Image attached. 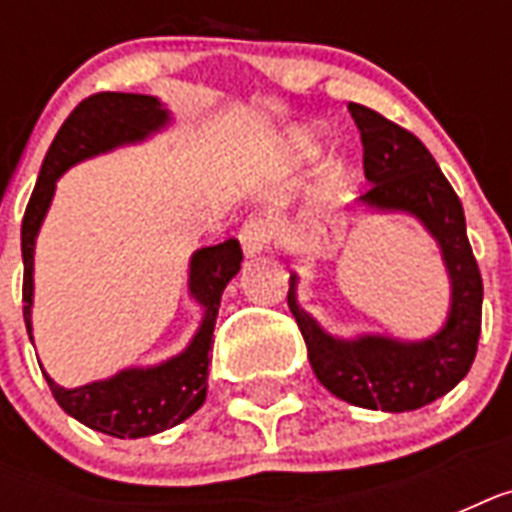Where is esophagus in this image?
<instances>
[{
  "label": "esophagus",
  "instance_id": "obj_1",
  "mask_svg": "<svg viewBox=\"0 0 512 512\" xmlns=\"http://www.w3.org/2000/svg\"><path fill=\"white\" fill-rule=\"evenodd\" d=\"M239 241L241 249H244V255H260V252H265V249L271 247V225L265 223L263 217H249L247 223L241 225Z\"/></svg>",
  "mask_w": 512,
  "mask_h": 512
}]
</instances>
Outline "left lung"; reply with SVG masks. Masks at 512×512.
Returning a JSON list of instances; mask_svg holds the SVG:
<instances>
[{"label": "left lung", "mask_w": 512, "mask_h": 512, "mask_svg": "<svg viewBox=\"0 0 512 512\" xmlns=\"http://www.w3.org/2000/svg\"><path fill=\"white\" fill-rule=\"evenodd\" d=\"M361 132L369 191L358 204L374 212L417 217L444 257L452 303L444 327L417 342L382 335L342 340L321 329L297 303V276L289 279V311L308 345V361L329 393L364 409L412 412L446 396L470 372L481 335L484 281L465 231L462 201L420 138L372 108L348 103Z\"/></svg>", "instance_id": "left-lung-1"}]
</instances>
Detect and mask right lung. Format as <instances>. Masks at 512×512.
Listing matches in <instances>:
<instances>
[{"instance_id": "right-lung-1", "label": "right lung", "mask_w": 512, "mask_h": 512, "mask_svg": "<svg viewBox=\"0 0 512 512\" xmlns=\"http://www.w3.org/2000/svg\"><path fill=\"white\" fill-rule=\"evenodd\" d=\"M170 124V111L151 95L135 92H98L71 111L44 156L39 180L28 199L20 249H23V319L31 335V305H34V247L36 233L50 209L58 177L74 164L106 154L119 146L140 143ZM241 247L228 239L215 247H201L191 257L188 292L201 305V324L188 348L156 366H130L108 380H95L79 388H60L50 374L44 380L60 409L87 428L114 438H143L175 428L188 420L207 398L209 350L215 332L217 308L228 281L241 268Z\"/></svg>"}]
</instances>
